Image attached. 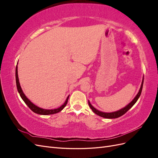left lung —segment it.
Wrapping results in <instances>:
<instances>
[{"mask_svg":"<svg viewBox=\"0 0 158 158\" xmlns=\"http://www.w3.org/2000/svg\"><path fill=\"white\" fill-rule=\"evenodd\" d=\"M143 83H144V78L142 79V84H141V86L140 88L139 89V92L137 94V95H136V97L132 99V101L129 103L127 106H125V107H123L121 109L118 110L117 111H114V112H111V113H105V112H102V111H100L99 110L96 109L95 107H94L92 106V105L90 103V102L88 101V104H89V107L92 109V110L93 111L94 113H95L98 115L103 117V118H116L118 117H120L121 116L123 115L124 114H125L129 109H130L136 103V102H137V100L138 99V98H140V94L142 92V86H143Z\"/></svg>","mask_w":158,"mask_h":158,"instance_id":"1","label":"left lung"}]
</instances>
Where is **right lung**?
Masks as SVG:
<instances>
[{
  "label": "right lung",
  "instance_id": "obj_1",
  "mask_svg": "<svg viewBox=\"0 0 158 158\" xmlns=\"http://www.w3.org/2000/svg\"><path fill=\"white\" fill-rule=\"evenodd\" d=\"M16 86H17L18 92L19 94H20V97L23 99V101L25 102V103L27 105L28 107H29V108L33 112H34V113H35L37 114H43V115H47V114H55V113H57L61 111L62 110H63L64 108V107L66 106V104H67L69 95L67 97V98H66V101L64 103V104L62 105V106L60 107H59V108L54 109H42L41 107H37V106H35V104H33L30 101V100L26 96V95L24 94V93L23 92L22 89V88L20 86V82H19V79H18V65H16Z\"/></svg>",
  "mask_w": 158,
  "mask_h": 158
}]
</instances>
